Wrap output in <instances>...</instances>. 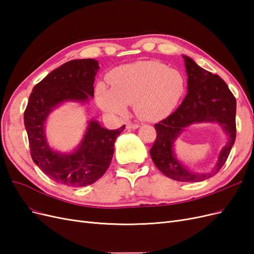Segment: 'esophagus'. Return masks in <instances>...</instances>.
I'll return each instance as SVG.
<instances>
[{
  "instance_id": "1",
  "label": "esophagus",
  "mask_w": 254,
  "mask_h": 254,
  "mask_svg": "<svg viewBox=\"0 0 254 254\" xmlns=\"http://www.w3.org/2000/svg\"><path fill=\"white\" fill-rule=\"evenodd\" d=\"M139 127H140L139 124H132V123H129V124H127V129H129V130H134Z\"/></svg>"
}]
</instances>
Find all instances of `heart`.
<instances>
[{
    "mask_svg": "<svg viewBox=\"0 0 254 254\" xmlns=\"http://www.w3.org/2000/svg\"><path fill=\"white\" fill-rule=\"evenodd\" d=\"M111 88L96 86L98 106L109 114L125 115L128 104L144 121L155 122L168 117L186 93V78L176 68L155 60L137 61L113 68L109 73Z\"/></svg>",
    "mask_w": 254,
    "mask_h": 254,
    "instance_id": "obj_1",
    "label": "heart"
}]
</instances>
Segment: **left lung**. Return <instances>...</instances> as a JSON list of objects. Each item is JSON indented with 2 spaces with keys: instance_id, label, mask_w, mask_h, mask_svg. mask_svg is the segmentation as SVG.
<instances>
[{
  "instance_id": "left-lung-1",
  "label": "left lung",
  "mask_w": 254,
  "mask_h": 254,
  "mask_svg": "<svg viewBox=\"0 0 254 254\" xmlns=\"http://www.w3.org/2000/svg\"><path fill=\"white\" fill-rule=\"evenodd\" d=\"M188 74V94L174 113L155 125L157 137L150 157L158 170L168 178L180 182H200L216 175L224 166L235 142L236 99L218 75L199 66L182 55ZM196 122H217L228 135L217 165L209 173L190 171L176 158L173 145L184 129Z\"/></svg>"
}]
</instances>
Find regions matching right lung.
<instances>
[{"label":"right lung","instance_id":"1","mask_svg":"<svg viewBox=\"0 0 254 254\" xmlns=\"http://www.w3.org/2000/svg\"><path fill=\"white\" fill-rule=\"evenodd\" d=\"M98 68L94 59L67 61L36 84L24 112L33 161L52 180L67 187H87L101 178L111 163L114 142L125 129L123 125L109 130L90 120L81 142L72 152L54 150L48 143L45 123L49 115L61 104H84L93 97Z\"/></svg>","mask_w":254,"mask_h":254}]
</instances>
